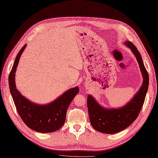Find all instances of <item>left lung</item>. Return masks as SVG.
Segmentation results:
<instances>
[{
    "instance_id": "left-lung-1",
    "label": "left lung",
    "mask_w": 158,
    "mask_h": 158,
    "mask_svg": "<svg viewBox=\"0 0 158 158\" xmlns=\"http://www.w3.org/2000/svg\"><path fill=\"white\" fill-rule=\"evenodd\" d=\"M125 45L136 57L143 77V83L131 100L125 106L117 109L105 108L92 95H88L87 106L90 123L95 130L102 133H117L128 127L139 115L148 92L149 75L140 53L131 42L127 41Z\"/></svg>"
}]
</instances>
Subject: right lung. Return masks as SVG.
Masks as SVG:
<instances>
[{
  "instance_id": "right-lung-1",
  "label": "right lung",
  "mask_w": 158,
  "mask_h": 158,
  "mask_svg": "<svg viewBox=\"0 0 158 158\" xmlns=\"http://www.w3.org/2000/svg\"><path fill=\"white\" fill-rule=\"evenodd\" d=\"M25 44L19 51L14 61L9 76L10 92L19 114L29 128L37 132L52 133L59 130L65 123L66 112L75 96L78 93L79 88H70L54 101L47 105H40L29 101L23 96L15 84V72Z\"/></svg>"
}]
</instances>
